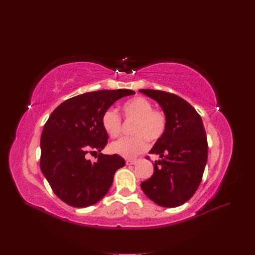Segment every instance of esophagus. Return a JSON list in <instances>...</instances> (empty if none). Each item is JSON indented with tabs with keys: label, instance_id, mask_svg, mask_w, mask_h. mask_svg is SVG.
<instances>
[{
	"label": "esophagus",
	"instance_id": "esophagus-1",
	"mask_svg": "<svg viewBox=\"0 0 255 255\" xmlns=\"http://www.w3.org/2000/svg\"><path fill=\"white\" fill-rule=\"evenodd\" d=\"M137 162L136 159H127L126 160V164L127 165H132V164H135Z\"/></svg>",
	"mask_w": 255,
	"mask_h": 255
}]
</instances>
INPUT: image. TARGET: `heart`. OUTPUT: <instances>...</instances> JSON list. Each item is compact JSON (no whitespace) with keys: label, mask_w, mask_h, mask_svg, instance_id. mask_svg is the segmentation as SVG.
<instances>
[{"label":"heart","mask_w":255,"mask_h":255,"mask_svg":"<svg viewBox=\"0 0 255 255\" xmlns=\"http://www.w3.org/2000/svg\"><path fill=\"white\" fill-rule=\"evenodd\" d=\"M122 110L129 121H134L131 133L135 136L123 137L110 145L113 153L124 158H133L147 148L145 139L150 142L158 141L167 128V118L164 112L153 109L152 103L143 97H135L126 101ZM102 125L110 137H117L121 133L122 119L114 109H108L103 114Z\"/></svg>","instance_id":"heart-1"}]
</instances>
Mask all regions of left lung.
Wrapping results in <instances>:
<instances>
[{
    "label": "left lung",
    "mask_w": 255,
    "mask_h": 255,
    "mask_svg": "<svg viewBox=\"0 0 255 255\" xmlns=\"http://www.w3.org/2000/svg\"><path fill=\"white\" fill-rule=\"evenodd\" d=\"M155 100L167 118L164 135L149 151L161 158L154 162L150 178L141 189L161 207L174 208L188 202L198 190L208 159V143L201 116L186 100L156 90H139Z\"/></svg>",
    "instance_id": "8db88e82"
}]
</instances>
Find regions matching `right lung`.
Listing matches in <instances>:
<instances>
[{
    "instance_id": "obj_1",
    "label": "right lung",
    "mask_w": 255,
    "mask_h": 255,
    "mask_svg": "<svg viewBox=\"0 0 255 255\" xmlns=\"http://www.w3.org/2000/svg\"><path fill=\"white\" fill-rule=\"evenodd\" d=\"M131 90L85 93L61 103L46 121L40 139V168L54 194L71 207L98 203L110 190L114 174L125 165L118 154H102L108 143L103 114ZM88 152H99L93 163Z\"/></svg>"
}]
</instances>
